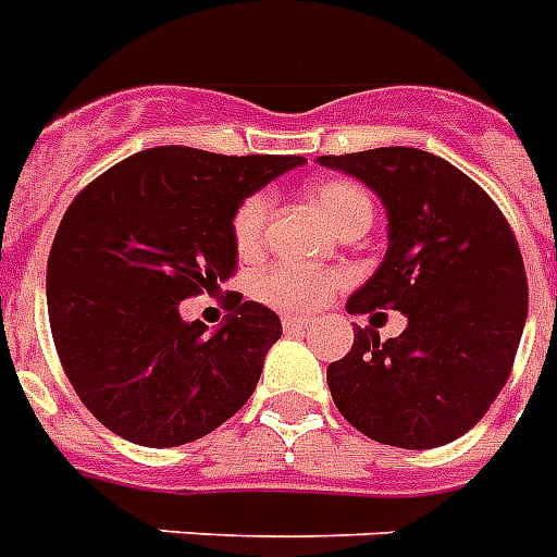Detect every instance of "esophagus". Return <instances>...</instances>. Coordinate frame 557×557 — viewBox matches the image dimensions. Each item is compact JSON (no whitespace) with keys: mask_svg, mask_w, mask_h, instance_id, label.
<instances>
[{"mask_svg":"<svg viewBox=\"0 0 557 557\" xmlns=\"http://www.w3.org/2000/svg\"><path fill=\"white\" fill-rule=\"evenodd\" d=\"M311 323H314L311 318H292V314L283 318V329H286V332H302V329H311Z\"/></svg>","mask_w":557,"mask_h":557,"instance_id":"1","label":"esophagus"}]
</instances>
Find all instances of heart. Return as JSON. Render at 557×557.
Returning a JSON list of instances; mask_svg holds the SVG:
<instances>
[{
	"label": "heart",
	"instance_id": "1",
	"mask_svg": "<svg viewBox=\"0 0 557 557\" xmlns=\"http://www.w3.org/2000/svg\"><path fill=\"white\" fill-rule=\"evenodd\" d=\"M311 200L320 208V214L332 223L334 232H346L355 223H372V197L351 180H320V183L311 185ZM269 211L271 200L263 191L246 197L234 211L232 237L243 257L257 255L263 246ZM337 283H341V277L332 271L274 263L257 274L255 294L274 309L302 311L325 300L337 288Z\"/></svg>",
	"mask_w": 557,
	"mask_h": 557
}]
</instances>
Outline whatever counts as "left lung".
Returning a JSON list of instances; mask_svg holds the SVG:
<instances>
[{"instance_id":"1","label":"left lung","mask_w":557,"mask_h":557,"mask_svg":"<svg viewBox=\"0 0 557 557\" xmlns=\"http://www.w3.org/2000/svg\"><path fill=\"white\" fill-rule=\"evenodd\" d=\"M372 188L388 214L386 260L346 302L351 314L404 311L406 329L329 366L334 406L366 437L435 449L490 411L527 323V271L512 228L463 171L420 148L318 157ZM386 318V314H383Z\"/></svg>"}]
</instances>
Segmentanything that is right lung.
Instances as JSON below:
<instances>
[{
    "label": "right lung",
    "instance_id": "obj_1",
    "mask_svg": "<svg viewBox=\"0 0 557 557\" xmlns=\"http://www.w3.org/2000/svg\"><path fill=\"white\" fill-rule=\"evenodd\" d=\"M302 162L148 148L67 206L48 257V320L67 381L114 435L183 446L251 397L283 334L277 314L232 294V314L208 334L180 318V302L234 277V211Z\"/></svg>",
    "mask_w": 557,
    "mask_h": 557
}]
</instances>
